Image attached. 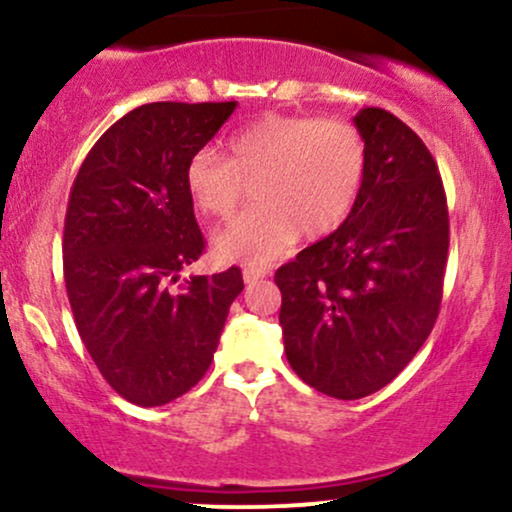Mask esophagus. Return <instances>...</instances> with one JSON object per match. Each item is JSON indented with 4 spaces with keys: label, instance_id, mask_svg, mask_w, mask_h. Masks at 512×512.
<instances>
[{
    "label": "esophagus",
    "instance_id": "34e87169",
    "mask_svg": "<svg viewBox=\"0 0 512 512\" xmlns=\"http://www.w3.org/2000/svg\"><path fill=\"white\" fill-rule=\"evenodd\" d=\"M269 272L264 267H252V264H248V267L243 269V279H245V284H255V281H260V279H264V276H267Z\"/></svg>",
    "mask_w": 512,
    "mask_h": 512
}]
</instances>
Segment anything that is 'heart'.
Returning <instances> with one entry per match:
<instances>
[{"mask_svg": "<svg viewBox=\"0 0 512 512\" xmlns=\"http://www.w3.org/2000/svg\"><path fill=\"white\" fill-rule=\"evenodd\" d=\"M368 149L361 129L339 117L264 115L233 134L226 158L199 149L185 168L195 207L228 219L250 185L255 204L216 236L221 260L267 264L298 233L327 236L354 209L366 180Z\"/></svg>", "mask_w": 512, "mask_h": 512, "instance_id": "heart-1", "label": "heart"}]
</instances>
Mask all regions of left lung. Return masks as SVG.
<instances>
[{
    "label": "left lung",
    "mask_w": 512,
    "mask_h": 512,
    "mask_svg": "<svg viewBox=\"0 0 512 512\" xmlns=\"http://www.w3.org/2000/svg\"><path fill=\"white\" fill-rule=\"evenodd\" d=\"M354 122L368 149L354 209L274 274L291 368L337 399L378 392L416 356L436 325L450 245L443 180L419 134L383 108Z\"/></svg>",
    "instance_id": "left-lung-1"
}]
</instances>
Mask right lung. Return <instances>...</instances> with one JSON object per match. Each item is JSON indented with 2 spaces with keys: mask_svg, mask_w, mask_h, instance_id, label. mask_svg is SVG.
<instances>
[{
  "mask_svg": "<svg viewBox=\"0 0 512 512\" xmlns=\"http://www.w3.org/2000/svg\"><path fill=\"white\" fill-rule=\"evenodd\" d=\"M236 110L228 103H146L93 144L64 216V284L76 330L108 385L139 407H161L204 378L240 267L178 272L204 252L185 168Z\"/></svg>",
  "mask_w": 512,
  "mask_h": 512,
  "instance_id": "obj_1",
  "label": "right lung"
}]
</instances>
